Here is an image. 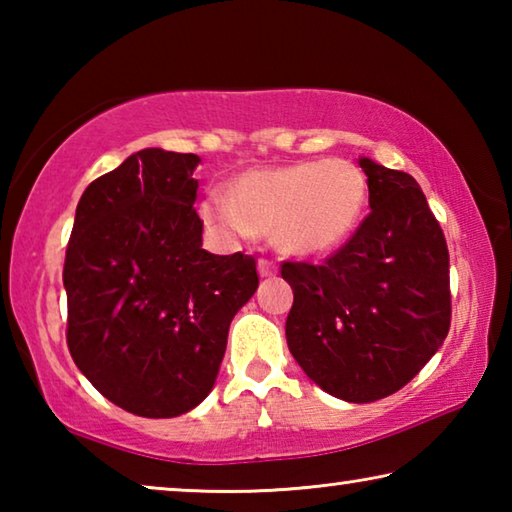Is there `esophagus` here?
Instances as JSON below:
<instances>
[{
  "label": "esophagus",
  "instance_id": "obj_1",
  "mask_svg": "<svg viewBox=\"0 0 512 512\" xmlns=\"http://www.w3.org/2000/svg\"><path fill=\"white\" fill-rule=\"evenodd\" d=\"M257 273L259 277H273L277 273V266L273 262H268V259H259Z\"/></svg>",
  "mask_w": 512,
  "mask_h": 512
}]
</instances>
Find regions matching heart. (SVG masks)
I'll list each match as a JSON object with an SVG mask.
<instances>
[{
    "label": "heart",
    "mask_w": 512,
    "mask_h": 512,
    "mask_svg": "<svg viewBox=\"0 0 512 512\" xmlns=\"http://www.w3.org/2000/svg\"><path fill=\"white\" fill-rule=\"evenodd\" d=\"M368 185L348 160H302L248 171L230 189H214L201 203L203 219L232 237L273 232L291 255H325L359 228Z\"/></svg>",
    "instance_id": "heart-1"
}]
</instances>
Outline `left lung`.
<instances>
[{
	"label": "left lung",
	"mask_w": 512,
	"mask_h": 512,
	"mask_svg": "<svg viewBox=\"0 0 512 512\" xmlns=\"http://www.w3.org/2000/svg\"><path fill=\"white\" fill-rule=\"evenodd\" d=\"M370 214L323 266L284 262L287 343L325 393L366 404L400 391L443 345L452 320L449 253L415 178L359 158Z\"/></svg>",
	"instance_id": "8db88e82"
}]
</instances>
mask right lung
Wrapping results in <instances>:
<instances>
[{
	"mask_svg": "<svg viewBox=\"0 0 512 512\" xmlns=\"http://www.w3.org/2000/svg\"><path fill=\"white\" fill-rule=\"evenodd\" d=\"M198 164L164 149L128 155L85 189L67 244L69 354L142 418H176L210 395L232 318L259 284L250 255L203 248Z\"/></svg>",
	"mask_w": 512,
	"mask_h": 512,
	"instance_id": "add662e5",
	"label": "right lung"
}]
</instances>
